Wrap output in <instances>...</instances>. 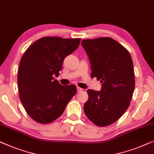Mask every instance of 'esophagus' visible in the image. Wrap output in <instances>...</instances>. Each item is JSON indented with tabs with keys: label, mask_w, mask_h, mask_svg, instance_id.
<instances>
[{
	"label": "esophagus",
	"mask_w": 154,
	"mask_h": 154,
	"mask_svg": "<svg viewBox=\"0 0 154 154\" xmlns=\"http://www.w3.org/2000/svg\"><path fill=\"white\" fill-rule=\"evenodd\" d=\"M77 92H81V91H83V88H82L80 87H77Z\"/></svg>",
	"instance_id": "34e87169"
}]
</instances>
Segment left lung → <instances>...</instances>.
I'll use <instances>...</instances> for the list:
<instances>
[{
    "label": "left lung",
    "mask_w": 154,
    "mask_h": 154,
    "mask_svg": "<svg viewBox=\"0 0 154 154\" xmlns=\"http://www.w3.org/2000/svg\"><path fill=\"white\" fill-rule=\"evenodd\" d=\"M89 58L91 78L102 83L100 91L88 89L84 110L98 126L115 122L130 105L135 88L133 63L128 51L111 38L82 40Z\"/></svg>",
    "instance_id": "1"
}]
</instances>
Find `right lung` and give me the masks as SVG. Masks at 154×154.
I'll return each mask as SVG.
<instances>
[{"mask_svg": "<svg viewBox=\"0 0 154 154\" xmlns=\"http://www.w3.org/2000/svg\"><path fill=\"white\" fill-rule=\"evenodd\" d=\"M80 38L45 37L26 51L19 63L17 84L19 98L27 114L40 123H49L62 115L76 94L74 84L60 85L63 60L79 47Z\"/></svg>", "mask_w": 154, "mask_h": 154, "instance_id": "add662e5", "label": "right lung"}]
</instances>
